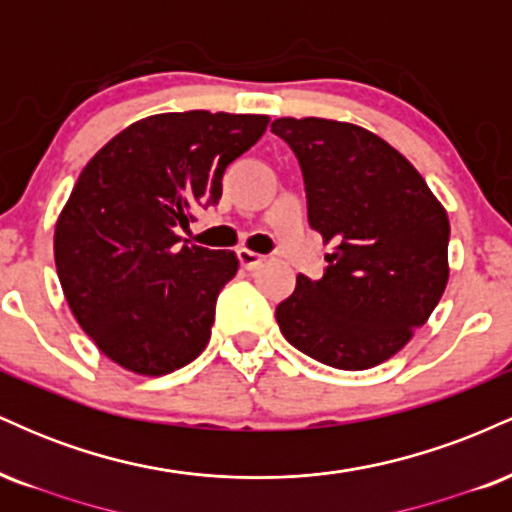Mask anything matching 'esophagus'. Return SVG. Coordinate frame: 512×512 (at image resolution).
<instances>
[{
    "label": "esophagus",
    "mask_w": 512,
    "mask_h": 512,
    "mask_svg": "<svg viewBox=\"0 0 512 512\" xmlns=\"http://www.w3.org/2000/svg\"><path fill=\"white\" fill-rule=\"evenodd\" d=\"M238 260H240V264H243L245 269H255V267H260V264L267 260V257L260 255V252H255V250L240 248L238 250Z\"/></svg>",
    "instance_id": "1"
}]
</instances>
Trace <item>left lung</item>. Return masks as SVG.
<instances>
[{
    "label": "left lung",
    "mask_w": 512,
    "mask_h": 512,
    "mask_svg": "<svg viewBox=\"0 0 512 512\" xmlns=\"http://www.w3.org/2000/svg\"><path fill=\"white\" fill-rule=\"evenodd\" d=\"M272 132L303 168L310 226L334 243L322 279L298 274L276 305L286 342L325 366L366 370L409 344L448 286L450 221L421 173L378 134L325 117Z\"/></svg>",
    "instance_id": "left-lung-1"
}]
</instances>
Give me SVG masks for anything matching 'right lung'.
I'll use <instances>...</instances> for the list:
<instances>
[{
	"mask_svg": "<svg viewBox=\"0 0 512 512\" xmlns=\"http://www.w3.org/2000/svg\"><path fill=\"white\" fill-rule=\"evenodd\" d=\"M267 125V115L209 110L149 115L81 170L55 223L57 276L81 330L117 366L158 378L209 344L238 257L178 248V226L219 202L223 170Z\"/></svg>",
	"mask_w": 512,
	"mask_h": 512,
	"instance_id": "1",
	"label": "right lung"
}]
</instances>
